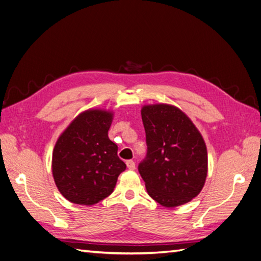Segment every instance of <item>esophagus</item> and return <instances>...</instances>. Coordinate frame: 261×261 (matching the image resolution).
Returning a JSON list of instances; mask_svg holds the SVG:
<instances>
[{"label":"esophagus","mask_w":261,"mask_h":261,"mask_svg":"<svg viewBox=\"0 0 261 261\" xmlns=\"http://www.w3.org/2000/svg\"><path fill=\"white\" fill-rule=\"evenodd\" d=\"M126 167H128L129 170H135L136 169V163L133 160H128L126 161Z\"/></svg>","instance_id":"34e87169"}]
</instances>
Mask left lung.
Masks as SVG:
<instances>
[{"mask_svg": "<svg viewBox=\"0 0 261 261\" xmlns=\"http://www.w3.org/2000/svg\"><path fill=\"white\" fill-rule=\"evenodd\" d=\"M141 117L148 152L139 172L149 196L167 208L191 201L208 172L201 133L185 112L166 103L143 106Z\"/></svg>", "mask_w": 261, "mask_h": 261, "instance_id": "obj_1", "label": "left lung"}]
</instances>
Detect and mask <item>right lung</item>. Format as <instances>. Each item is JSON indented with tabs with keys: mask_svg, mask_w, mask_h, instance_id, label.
<instances>
[{
	"mask_svg": "<svg viewBox=\"0 0 261 261\" xmlns=\"http://www.w3.org/2000/svg\"><path fill=\"white\" fill-rule=\"evenodd\" d=\"M112 120V111L89 109L74 118L54 145V182L72 203H98L111 195L125 170L118 145L108 136Z\"/></svg>",
	"mask_w": 261,
	"mask_h": 261,
	"instance_id": "1",
	"label": "right lung"
}]
</instances>
